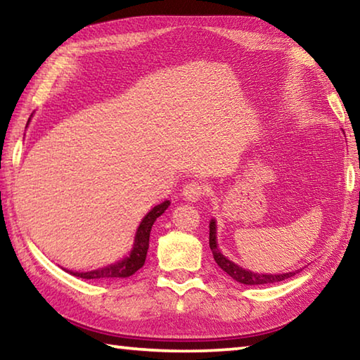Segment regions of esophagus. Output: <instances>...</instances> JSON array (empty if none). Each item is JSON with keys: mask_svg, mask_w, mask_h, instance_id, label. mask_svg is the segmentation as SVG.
Here are the masks:
<instances>
[{"mask_svg": "<svg viewBox=\"0 0 360 360\" xmlns=\"http://www.w3.org/2000/svg\"><path fill=\"white\" fill-rule=\"evenodd\" d=\"M205 193H206V186L203 182H198V181L187 182L184 188H182V195H184V198L188 200V202H198Z\"/></svg>", "mask_w": 360, "mask_h": 360, "instance_id": "obj_1", "label": "esophagus"}]
</instances>
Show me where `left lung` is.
Instances as JSON below:
<instances>
[{"mask_svg": "<svg viewBox=\"0 0 360 360\" xmlns=\"http://www.w3.org/2000/svg\"><path fill=\"white\" fill-rule=\"evenodd\" d=\"M210 248H211L212 255H214L216 264L221 266L229 276H231L235 279V281H238L241 284H249V285L271 284V283L284 281V279L294 276L295 273H298V271H292V273H284V275H259V273L248 271V270H245V268H241L236 264H233V262L229 260L227 257H224L221 251L217 249L216 222L214 221H211V224H210Z\"/></svg>", "mask_w": 360, "mask_h": 360, "instance_id": "1", "label": "left lung"}]
</instances>
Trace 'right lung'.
<instances>
[{"mask_svg": "<svg viewBox=\"0 0 360 360\" xmlns=\"http://www.w3.org/2000/svg\"><path fill=\"white\" fill-rule=\"evenodd\" d=\"M168 206H169V202H163L160 205L154 206V208L146 214L143 222L139 224L138 227L136 236H135V246H133V251L130 252L129 257L117 262V264L114 265L100 268V270H94L87 273L71 271L72 275L82 279H120V278L131 276L133 273H136L146 262V254H148V249H149V235H150L152 225H154L155 219L158 216H162L163 212L167 211Z\"/></svg>", "mask_w": 360, "mask_h": 360, "instance_id": "add662e5", "label": "right lung"}]
</instances>
